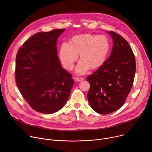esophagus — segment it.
I'll list each match as a JSON object with an SVG mask.
<instances>
[{"instance_id":"1","label":"esophagus","mask_w":152,"mask_h":152,"mask_svg":"<svg viewBox=\"0 0 152 152\" xmlns=\"http://www.w3.org/2000/svg\"><path fill=\"white\" fill-rule=\"evenodd\" d=\"M83 80H84V78H82V77H77L75 78V80L77 81H83Z\"/></svg>"}]
</instances>
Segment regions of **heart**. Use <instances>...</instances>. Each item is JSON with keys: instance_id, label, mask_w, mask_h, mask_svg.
<instances>
[{"instance_id": "heart-1", "label": "heart", "mask_w": 152, "mask_h": 152, "mask_svg": "<svg viewBox=\"0 0 152 152\" xmlns=\"http://www.w3.org/2000/svg\"><path fill=\"white\" fill-rule=\"evenodd\" d=\"M110 49V41L103 34L89 33L74 37L70 44L64 42L60 50V58L64 67L72 70L80 53L81 61L76 68L79 74H83L91 68L97 69L105 61Z\"/></svg>"}]
</instances>
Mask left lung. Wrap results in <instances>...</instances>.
Here are the masks:
<instances>
[{
    "label": "left lung",
    "instance_id": "8db88e82",
    "mask_svg": "<svg viewBox=\"0 0 152 152\" xmlns=\"http://www.w3.org/2000/svg\"><path fill=\"white\" fill-rule=\"evenodd\" d=\"M114 42L111 55L86 80L90 84L88 99L91 108L101 114L118 110L126 101L133 85L134 55L128 42L110 31Z\"/></svg>",
    "mask_w": 152,
    "mask_h": 152
}]
</instances>
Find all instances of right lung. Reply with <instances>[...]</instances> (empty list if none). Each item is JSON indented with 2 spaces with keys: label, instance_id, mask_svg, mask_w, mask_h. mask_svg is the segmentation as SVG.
Listing matches in <instances>:
<instances>
[{
  "label": "right lung",
  "instance_id": "obj_1",
  "mask_svg": "<svg viewBox=\"0 0 152 152\" xmlns=\"http://www.w3.org/2000/svg\"><path fill=\"white\" fill-rule=\"evenodd\" d=\"M64 30L34 34L16 55V85L31 108L41 113L62 108L74 85L72 75L61 67L57 55V38Z\"/></svg>",
  "mask_w": 152,
  "mask_h": 152
}]
</instances>
